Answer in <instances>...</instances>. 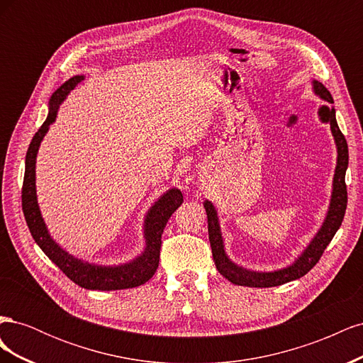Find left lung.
<instances>
[{
  "instance_id": "1",
  "label": "left lung",
  "mask_w": 363,
  "mask_h": 363,
  "mask_svg": "<svg viewBox=\"0 0 363 363\" xmlns=\"http://www.w3.org/2000/svg\"><path fill=\"white\" fill-rule=\"evenodd\" d=\"M312 89L316 96H320L321 100L328 103L327 106L324 104L318 108V116H320L321 123L330 124L337 157H336V168L333 175L330 204H328V211L325 213L324 223L312 238L309 245L301 251V255L296 257L291 265L280 269H274V271H252L244 267H239L238 263H235L232 259H230L225 252L221 225H219V218H218L215 206L208 200L203 203L207 213L208 240H211L216 269L221 272L228 281L238 284V286L271 288V286H280L283 283H288L303 277L304 274L309 272L316 265V262L320 260L324 250L327 248L328 244H330V240L337 232V228L340 227V224H342L345 208H347L345 171L348 168V145L344 135L340 133V130L337 127L336 111L333 107V98L330 92H328L327 87L318 80H312Z\"/></svg>"
}]
</instances>
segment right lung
Here are the masks:
<instances>
[{
	"label": "right lung",
	"instance_id": "1",
	"mask_svg": "<svg viewBox=\"0 0 363 363\" xmlns=\"http://www.w3.org/2000/svg\"><path fill=\"white\" fill-rule=\"evenodd\" d=\"M82 80H84V75H74L51 95L45 123L40 125L38 133L33 136L30 142L26 156V174L23 186L24 216L35 242L50 257V260L56 263L63 271L65 276L71 279L75 284L91 291H119L136 288L155 276L159 267L163 228L167 225L171 215L183 203V195L179 189H168L148 208L144 219V251L135 259L125 263H119V265H100V263H92L69 255L67 250H63L51 238L38 204L36 157L40 142L48 133L50 125L56 121L60 104Z\"/></svg>",
	"mask_w": 363,
	"mask_h": 363
}]
</instances>
